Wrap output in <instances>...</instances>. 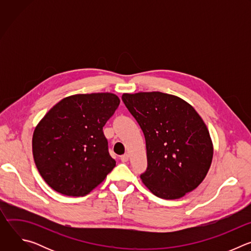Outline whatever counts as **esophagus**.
Returning a JSON list of instances; mask_svg holds the SVG:
<instances>
[{"label":"esophagus","mask_w":251,"mask_h":251,"mask_svg":"<svg viewBox=\"0 0 251 251\" xmlns=\"http://www.w3.org/2000/svg\"><path fill=\"white\" fill-rule=\"evenodd\" d=\"M120 159H121V161L122 162H128V160H129V155L128 154H124V155H122L121 157H120Z\"/></svg>","instance_id":"34e87169"}]
</instances>
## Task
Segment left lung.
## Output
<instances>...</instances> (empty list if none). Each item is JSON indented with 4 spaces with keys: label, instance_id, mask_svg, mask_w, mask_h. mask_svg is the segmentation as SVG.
I'll return each mask as SVG.
<instances>
[{
    "label": "left lung",
    "instance_id": "8db88e82",
    "mask_svg": "<svg viewBox=\"0 0 251 251\" xmlns=\"http://www.w3.org/2000/svg\"><path fill=\"white\" fill-rule=\"evenodd\" d=\"M122 100L146 140L147 170L140 177L157 197L176 200L205 177L213 155L208 130L180 97L154 92L124 93Z\"/></svg>",
    "mask_w": 251,
    "mask_h": 251
}]
</instances>
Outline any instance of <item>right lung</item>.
I'll return each instance as SVG.
<instances>
[{"label": "right lung", "instance_id": "obj_1", "mask_svg": "<svg viewBox=\"0 0 251 251\" xmlns=\"http://www.w3.org/2000/svg\"><path fill=\"white\" fill-rule=\"evenodd\" d=\"M120 99L113 93L76 94L60 100L32 135L33 160L46 183L68 197H83L116 166L103 127Z\"/></svg>", "mask_w": 251, "mask_h": 251}]
</instances>
